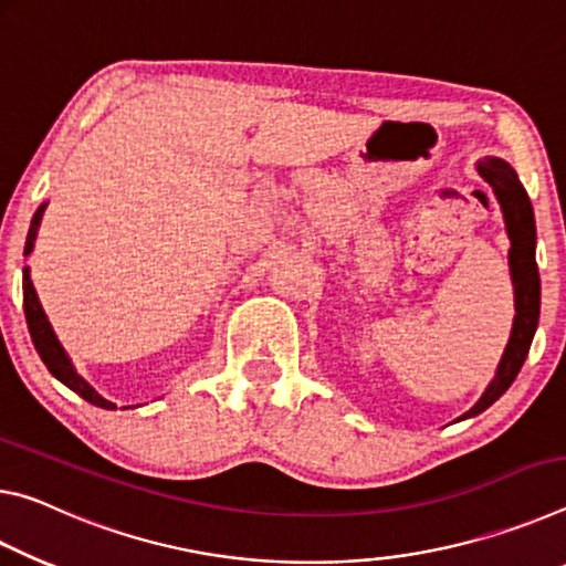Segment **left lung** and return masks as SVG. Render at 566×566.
Instances as JSON below:
<instances>
[{"label": "left lung", "instance_id": "obj_1", "mask_svg": "<svg viewBox=\"0 0 566 566\" xmlns=\"http://www.w3.org/2000/svg\"><path fill=\"white\" fill-rule=\"evenodd\" d=\"M479 172L489 185L494 188V196L502 206L506 233L512 240V250H509V268H512L514 281V303L516 316L512 338H509L506 350L502 356V364L496 368L494 381L489 384L484 396L479 398L474 409H469L461 419L476 416L489 409L499 396H502L509 386L514 384L518 370H522L526 354H530L536 323H539V271H536L534 258V243H536V228H534V210L530 196H526L524 185L518 182L514 168L496 157H486L479 163Z\"/></svg>", "mask_w": 566, "mask_h": 566}]
</instances>
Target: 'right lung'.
<instances>
[{
  "label": "right lung",
  "mask_w": 566,
  "mask_h": 566,
  "mask_svg": "<svg viewBox=\"0 0 566 566\" xmlns=\"http://www.w3.org/2000/svg\"><path fill=\"white\" fill-rule=\"evenodd\" d=\"M48 206H40V210L34 212L32 218V226H30V233H27V243H24V255L32 253V245H34V238H36V228H40V220H42V212ZM22 289H24V316H27V326H30L32 333V340H34V348L36 354L42 356L44 366L50 368V374L54 378H60L64 386H70L74 394H80L85 401L99 406V409H107L113 411L117 406L113 401H107V398H102L95 388H92L85 378H82L74 366L70 364L67 354H64V348L60 346L57 336H54V331L50 326L48 316H44L40 298H36L34 293V285L30 281V273H27L24 268V281H22Z\"/></svg>",
  "instance_id": "add662e5"
}]
</instances>
